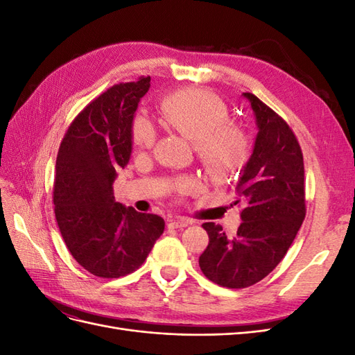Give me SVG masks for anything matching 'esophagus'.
Instances as JSON below:
<instances>
[{"instance_id":"1","label":"esophagus","mask_w":355,"mask_h":355,"mask_svg":"<svg viewBox=\"0 0 355 355\" xmlns=\"http://www.w3.org/2000/svg\"><path fill=\"white\" fill-rule=\"evenodd\" d=\"M189 223L191 222L188 219H178V220H171L168 223V227L170 228H176V230H182V228H187Z\"/></svg>"}]
</instances>
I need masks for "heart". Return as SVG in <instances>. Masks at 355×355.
<instances>
[{
	"label": "heart",
	"instance_id": "heart-1",
	"mask_svg": "<svg viewBox=\"0 0 355 355\" xmlns=\"http://www.w3.org/2000/svg\"><path fill=\"white\" fill-rule=\"evenodd\" d=\"M159 118L194 144L206 178L214 185H225L237 178L250 158V137L244 128L230 121V108L220 96L209 90L188 89L168 94L159 103ZM153 125L137 115L132 123V144L137 151L154 145ZM191 182H176L179 192H187Z\"/></svg>",
	"mask_w": 355,
	"mask_h": 355
}]
</instances>
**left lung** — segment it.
<instances>
[{
	"mask_svg": "<svg viewBox=\"0 0 355 355\" xmlns=\"http://www.w3.org/2000/svg\"><path fill=\"white\" fill-rule=\"evenodd\" d=\"M257 132L253 154L237 182L241 223L228 239L220 225L202 223L209 245L200 256L202 274L228 288L256 284L282 262L305 219L304 155L292 128L252 93Z\"/></svg>",
	"mask_w": 355,
	"mask_h": 355,
	"instance_id": "1",
	"label": "left lung"
}]
</instances>
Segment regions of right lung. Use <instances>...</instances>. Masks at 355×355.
<instances>
[{
  "label": "right lung",
  "instance_id": "add662e5",
  "mask_svg": "<svg viewBox=\"0 0 355 355\" xmlns=\"http://www.w3.org/2000/svg\"><path fill=\"white\" fill-rule=\"evenodd\" d=\"M151 77L120 83L73 118L56 158V220L72 257L101 278L141 266L164 231L158 214L124 207L114 197L116 170L132 153V123Z\"/></svg>",
  "mask_w": 355,
  "mask_h": 355
}]
</instances>
